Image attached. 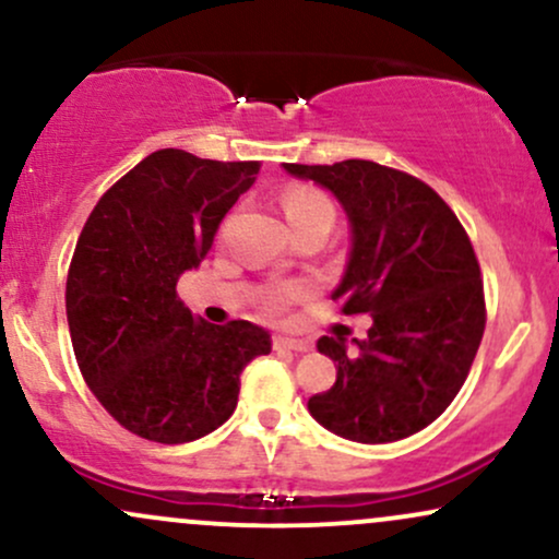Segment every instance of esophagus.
Masks as SVG:
<instances>
[{"label":"esophagus","mask_w":559,"mask_h":559,"mask_svg":"<svg viewBox=\"0 0 559 559\" xmlns=\"http://www.w3.org/2000/svg\"><path fill=\"white\" fill-rule=\"evenodd\" d=\"M275 349H288V352H310V342L307 338H294V336H275L273 338Z\"/></svg>","instance_id":"esophagus-1"}]
</instances>
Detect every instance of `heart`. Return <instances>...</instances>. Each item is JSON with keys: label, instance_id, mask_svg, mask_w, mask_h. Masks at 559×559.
I'll use <instances>...</instances> for the list:
<instances>
[{"label": "heart", "instance_id": "heart-1", "mask_svg": "<svg viewBox=\"0 0 559 559\" xmlns=\"http://www.w3.org/2000/svg\"><path fill=\"white\" fill-rule=\"evenodd\" d=\"M284 213L292 226H305V223H333V202L323 191L312 189V186H292V189L284 194ZM301 288L297 286H284L275 288V292L267 294L265 307L271 312H278L286 301L299 297Z\"/></svg>", "mask_w": 559, "mask_h": 559}]
</instances>
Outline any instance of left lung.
<instances>
[{
	"label": "left lung",
	"mask_w": 559,
	"mask_h": 559,
	"mask_svg": "<svg viewBox=\"0 0 559 559\" xmlns=\"http://www.w3.org/2000/svg\"><path fill=\"white\" fill-rule=\"evenodd\" d=\"M331 191L349 221V258L331 299L368 312L365 338L323 336L336 383L310 396L320 426L360 444L423 431L465 383L486 325L484 284L465 228L431 186L370 159L284 165Z\"/></svg>",
	"instance_id": "left-lung-1"
}]
</instances>
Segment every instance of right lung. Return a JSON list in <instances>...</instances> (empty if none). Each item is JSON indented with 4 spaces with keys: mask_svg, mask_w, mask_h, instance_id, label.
<instances>
[{
    "mask_svg": "<svg viewBox=\"0 0 559 559\" xmlns=\"http://www.w3.org/2000/svg\"><path fill=\"white\" fill-rule=\"evenodd\" d=\"M258 163L159 150L96 202L70 262L66 310L88 389L120 426L186 444L234 415L241 370L271 352L249 320L213 325L178 299Z\"/></svg>",
    "mask_w": 559,
    "mask_h": 559,
    "instance_id": "right-lung-1",
    "label": "right lung"
}]
</instances>
